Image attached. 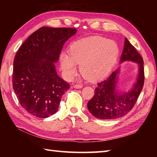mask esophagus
I'll use <instances>...</instances> for the list:
<instances>
[{"mask_svg": "<svg viewBox=\"0 0 157 157\" xmlns=\"http://www.w3.org/2000/svg\"><path fill=\"white\" fill-rule=\"evenodd\" d=\"M73 88H76V89H80L82 88V84H75V85H73Z\"/></svg>", "mask_w": 157, "mask_h": 157, "instance_id": "1", "label": "esophagus"}]
</instances>
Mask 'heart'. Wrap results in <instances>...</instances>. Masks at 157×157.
<instances>
[{
	"label": "heart",
	"instance_id": "heart-1",
	"mask_svg": "<svg viewBox=\"0 0 157 157\" xmlns=\"http://www.w3.org/2000/svg\"><path fill=\"white\" fill-rule=\"evenodd\" d=\"M119 54L117 43L101 37H91L75 42L70 55L63 52L61 67L65 75L72 78L77 71L76 64L85 78L98 80L107 75L115 65Z\"/></svg>",
	"mask_w": 157,
	"mask_h": 157
}]
</instances>
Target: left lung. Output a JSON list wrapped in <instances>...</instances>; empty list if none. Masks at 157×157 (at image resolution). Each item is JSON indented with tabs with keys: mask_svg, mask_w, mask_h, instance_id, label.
<instances>
[{
	"mask_svg": "<svg viewBox=\"0 0 157 157\" xmlns=\"http://www.w3.org/2000/svg\"><path fill=\"white\" fill-rule=\"evenodd\" d=\"M125 61L137 63L138 75L134 83L129 90L121 91L118 84L121 67L99 83L87 105L90 113L95 117L102 120L115 119L125 115L134 107L144 85V61L126 38L119 63Z\"/></svg>",
	"mask_w": 157,
	"mask_h": 157,
	"instance_id": "left-lung-1",
	"label": "left lung"
}]
</instances>
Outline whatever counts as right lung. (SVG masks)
Returning <instances> with one entry per match:
<instances>
[{"label":"right lung","instance_id":"1","mask_svg":"<svg viewBox=\"0 0 157 157\" xmlns=\"http://www.w3.org/2000/svg\"><path fill=\"white\" fill-rule=\"evenodd\" d=\"M75 28L42 27L23 43L13 61V87L20 105L31 115L47 118L58 111L70 86L57 75L55 63Z\"/></svg>","mask_w":157,"mask_h":157}]
</instances>
